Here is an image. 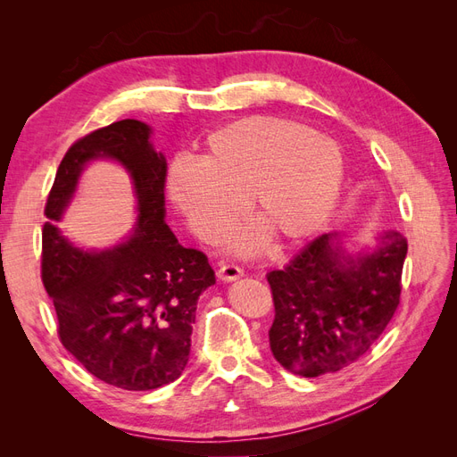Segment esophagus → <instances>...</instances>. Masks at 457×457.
I'll return each instance as SVG.
<instances>
[{
  "mask_svg": "<svg viewBox=\"0 0 457 457\" xmlns=\"http://www.w3.org/2000/svg\"><path fill=\"white\" fill-rule=\"evenodd\" d=\"M217 276L219 280L232 282V280H238L240 276H244V270L238 265H234V262H219Z\"/></svg>",
  "mask_w": 457,
  "mask_h": 457,
  "instance_id": "1",
  "label": "esophagus"
}]
</instances>
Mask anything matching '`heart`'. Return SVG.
Returning a JSON list of instances; mask_svg holds the SVG:
<instances>
[{
  "mask_svg": "<svg viewBox=\"0 0 457 457\" xmlns=\"http://www.w3.org/2000/svg\"><path fill=\"white\" fill-rule=\"evenodd\" d=\"M343 187L337 145L301 123L244 118L217 129L202 160L177 158L170 196L198 238L213 242L237 220L245 198L278 244H297L322 228ZM259 232L234 240L253 250Z\"/></svg>",
  "mask_w": 457,
  "mask_h": 457,
  "instance_id": "heart-1",
  "label": "heart"
}]
</instances>
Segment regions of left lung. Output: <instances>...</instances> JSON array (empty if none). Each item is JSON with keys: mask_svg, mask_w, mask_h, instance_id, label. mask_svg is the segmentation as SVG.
I'll use <instances>...</instances> for the list:
<instances>
[{"mask_svg": "<svg viewBox=\"0 0 457 457\" xmlns=\"http://www.w3.org/2000/svg\"><path fill=\"white\" fill-rule=\"evenodd\" d=\"M408 242L396 230L356 257L336 232L316 237L282 270H270V351L303 378L334 373L376 343L400 303Z\"/></svg>", "mask_w": 457, "mask_h": 457, "instance_id": "1", "label": "left lung"}]
</instances>
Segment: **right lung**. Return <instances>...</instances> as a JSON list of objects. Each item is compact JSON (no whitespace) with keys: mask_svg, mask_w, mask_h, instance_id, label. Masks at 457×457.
Segmentation results:
<instances>
[{"mask_svg":"<svg viewBox=\"0 0 457 457\" xmlns=\"http://www.w3.org/2000/svg\"><path fill=\"white\" fill-rule=\"evenodd\" d=\"M99 157L129 170L140 217L128 243L84 253L56 223L83 165ZM165 173L146 123L114 121L68 148L46 204L41 282L57 312L59 339L91 376L126 391H152L181 376L198 297L215 284L207 257L183 247L165 225Z\"/></svg>","mask_w":457,"mask_h":457,"instance_id":"add662e5","label":"right lung"}]
</instances>
